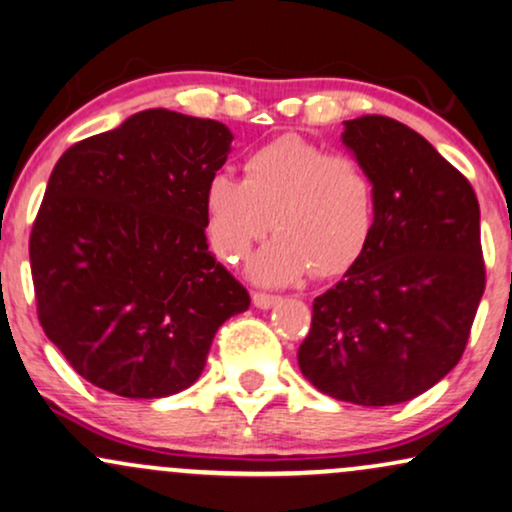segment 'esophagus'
<instances>
[{"mask_svg":"<svg viewBox=\"0 0 512 512\" xmlns=\"http://www.w3.org/2000/svg\"><path fill=\"white\" fill-rule=\"evenodd\" d=\"M279 295H272V293H252V303H255V307H260V310H269V307H274L276 303H279Z\"/></svg>","mask_w":512,"mask_h":512,"instance_id":"1","label":"esophagus"}]
</instances>
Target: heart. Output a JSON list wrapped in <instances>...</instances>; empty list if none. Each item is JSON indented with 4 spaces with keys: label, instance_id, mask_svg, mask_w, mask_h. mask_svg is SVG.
Listing matches in <instances>:
<instances>
[{
    "label": "heart",
    "instance_id": "b5f03b06",
    "mask_svg": "<svg viewBox=\"0 0 512 512\" xmlns=\"http://www.w3.org/2000/svg\"><path fill=\"white\" fill-rule=\"evenodd\" d=\"M207 233L221 260L236 262L252 243L279 233L250 264L255 279L288 283L307 269L317 279L360 260L374 226V183L348 155H331L300 135H281L243 162V178L209 176Z\"/></svg>",
    "mask_w": 512,
    "mask_h": 512
}]
</instances>
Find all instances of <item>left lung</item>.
Wrapping results in <instances>:
<instances>
[{"label": "left lung", "instance_id": "left-lung-1", "mask_svg": "<svg viewBox=\"0 0 512 512\" xmlns=\"http://www.w3.org/2000/svg\"><path fill=\"white\" fill-rule=\"evenodd\" d=\"M343 143L372 176V236L312 303L298 365L326 396L396 405L432 389L465 353L486 286L479 202L470 181L396 119L346 121Z\"/></svg>", "mask_w": 512, "mask_h": 512}]
</instances>
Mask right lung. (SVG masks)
<instances>
[{
    "label": "right lung",
    "instance_id": "1",
    "mask_svg": "<svg viewBox=\"0 0 512 512\" xmlns=\"http://www.w3.org/2000/svg\"><path fill=\"white\" fill-rule=\"evenodd\" d=\"M224 123L133 114L71 145L30 231L38 319L83 379L123 398L195 384L250 295L205 236L202 195L229 157Z\"/></svg>",
    "mask_w": 512,
    "mask_h": 512
}]
</instances>
